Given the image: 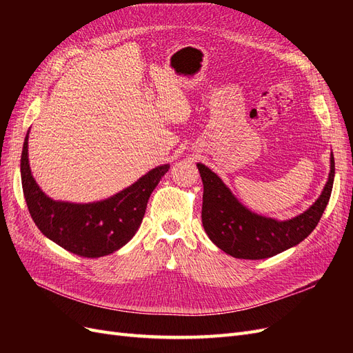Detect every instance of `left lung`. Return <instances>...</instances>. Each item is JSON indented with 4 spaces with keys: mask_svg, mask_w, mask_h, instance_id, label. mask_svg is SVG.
I'll list each match as a JSON object with an SVG mask.
<instances>
[{
    "mask_svg": "<svg viewBox=\"0 0 353 353\" xmlns=\"http://www.w3.org/2000/svg\"><path fill=\"white\" fill-rule=\"evenodd\" d=\"M203 181L201 222L209 239L221 250L239 259H265L303 241L321 219L334 181V156L330 157L328 181L314 205L288 221L265 218L250 212L222 179L197 163Z\"/></svg>",
    "mask_w": 353,
    "mask_h": 353,
    "instance_id": "obj_1",
    "label": "left lung"
}]
</instances>
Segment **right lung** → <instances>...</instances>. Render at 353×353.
<instances>
[{
  "label": "right lung",
  "mask_w": 353,
  "mask_h": 353,
  "mask_svg": "<svg viewBox=\"0 0 353 353\" xmlns=\"http://www.w3.org/2000/svg\"><path fill=\"white\" fill-rule=\"evenodd\" d=\"M169 165L152 169L131 187L94 203L56 201L47 197L32 176L28 135L23 143L20 174L26 205L35 225L63 249L83 258H100L119 250L141 225L147 201Z\"/></svg>",
  "instance_id": "right-lung-1"
}]
</instances>
